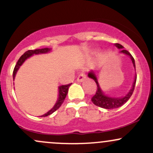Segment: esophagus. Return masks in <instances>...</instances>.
Returning a JSON list of instances; mask_svg holds the SVG:
<instances>
[{
  "instance_id": "obj_1",
  "label": "esophagus",
  "mask_w": 153,
  "mask_h": 153,
  "mask_svg": "<svg viewBox=\"0 0 153 153\" xmlns=\"http://www.w3.org/2000/svg\"><path fill=\"white\" fill-rule=\"evenodd\" d=\"M85 78V73H84V72H82V73H80V74L78 75V78H77V81H78V82H82V80H83Z\"/></svg>"
}]
</instances>
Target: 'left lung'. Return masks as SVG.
Wrapping results in <instances>:
<instances>
[{
    "label": "left lung",
    "mask_w": 153,
    "mask_h": 153,
    "mask_svg": "<svg viewBox=\"0 0 153 153\" xmlns=\"http://www.w3.org/2000/svg\"><path fill=\"white\" fill-rule=\"evenodd\" d=\"M115 45L118 47L119 49H122V50L120 51V52H122V53L127 54V55H129V57H130L131 61H132L133 65H134L135 68L134 59V57L131 56V54L129 53L127 50H123L124 47H123L122 45H121L120 44L117 43ZM88 77L89 78H92L93 80H94L96 83V85H97V90H96V94H95L94 96L91 98V101H92V102L94 103L96 106L101 107V108H106V109L117 108H119V107L122 106V105H124V103L127 102L128 100L129 99V98L131 97V95H132L133 92H134L135 83H136V80H137V75H136L131 90L129 91V92L125 96H124L123 98H114V97H109V96H107L106 95H104L103 91L101 90V88H100L99 82L97 81V78H96V75H95L94 72L93 71L90 72V73H88Z\"/></svg>",
    "instance_id": "left-lung-1"
}]
</instances>
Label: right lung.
I'll return each instance as SVG.
<instances>
[{
  "label": "right lung",
  "mask_w": 153,
  "mask_h": 153,
  "mask_svg": "<svg viewBox=\"0 0 153 153\" xmlns=\"http://www.w3.org/2000/svg\"><path fill=\"white\" fill-rule=\"evenodd\" d=\"M50 48H42V49H37V50H28L26 51V52H24V54H22L20 58L19 59L18 62H17L16 65H15L14 69H13V78L14 79L16 73L17 71L19 70V67H20L23 64V62L26 60V59L29 58V57H31V55L33 54H42V53H47V52H50ZM72 83L68 84V85H62L61 86L59 87V97H58V100H57V103H55L53 108H52L50 111H49L47 113L45 114L42 116V117H47V116L50 115L51 114H52L53 112L55 111L56 110H57L59 107L61 106L62 103L64 101L65 99L67 94L68 92V88H69L70 85H71Z\"/></svg>",
  "instance_id": "add662e5"
}]
</instances>
